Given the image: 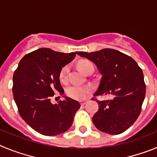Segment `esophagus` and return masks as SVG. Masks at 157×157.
<instances>
[{
    "label": "esophagus",
    "instance_id": "esophagus-1",
    "mask_svg": "<svg viewBox=\"0 0 157 157\" xmlns=\"http://www.w3.org/2000/svg\"><path fill=\"white\" fill-rule=\"evenodd\" d=\"M87 102H88V101H87V100H83V101H80V104H81V105H86Z\"/></svg>",
    "mask_w": 157,
    "mask_h": 157
}]
</instances>
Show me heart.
Segmentation results:
<instances>
[{"label":"heart","mask_w":157,"mask_h":157,"mask_svg":"<svg viewBox=\"0 0 157 157\" xmlns=\"http://www.w3.org/2000/svg\"><path fill=\"white\" fill-rule=\"evenodd\" d=\"M81 70L86 74H88L90 71H94V66L90 61L89 60H83L78 63ZM68 73H69V66L65 65L59 71V78L61 82L65 83L68 80ZM93 87L91 86H78V85H71L69 86L66 89V94L69 98L75 100H84L86 98L87 96L93 92Z\"/></svg>","instance_id":"1"}]
</instances>
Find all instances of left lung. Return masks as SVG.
<instances>
[{"label": "left lung", "mask_w": 157, "mask_h": 157, "mask_svg": "<svg viewBox=\"0 0 157 157\" xmlns=\"http://www.w3.org/2000/svg\"><path fill=\"white\" fill-rule=\"evenodd\" d=\"M94 62L102 75L94 97L112 95L108 101H98L99 109L93 123L102 132L120 134L127 130L139 116L145 96L142 70L133 58L112 48L96 52H77Z\"/></svg>", "instance_id": "1"}]
</instances>
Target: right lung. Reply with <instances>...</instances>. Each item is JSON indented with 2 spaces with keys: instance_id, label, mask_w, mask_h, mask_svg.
I'll list each match as a JSON object with an SVG mask.
<instances>
[{
  "instance_id": "right-lung-1",
  "label": "right lung",
  "mask_w": 157,
  "mask_h": 157,
  "mask_svg": "<svg viewBox=\"0 0 157 157\" xmlns=\"http://www.w3.org/2000/svg\"><path fill=\"white\" fill-rule=\"evenodd\" d=\"M75 52L63 53L41 48L25 55L13 75L14 100L23 120L41 134L65 132L73 123L78 101L65 98L52 105L55 94H63L59 71L75 59Z\"/></svg>"
}]
</instances>
